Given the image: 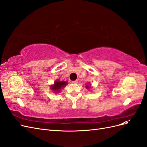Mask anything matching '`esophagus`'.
Instances as JSON below:
<instances>
[{
  "instance_id": "esophagus-1",
  "label": "esophagus",
  "mask_w": 147,
  "mask_h": 147,
  "mask_svg": "<svg viewBox=\"0 0 147 147\" xmlns=\"http://www.w3.org/2000/svg\"><path fill=\"white\" fill-rule=\"evenodd\" d=\"M73 83H78V80H75V81H73L72 82Z\"/></svg>"
}]
</instances>
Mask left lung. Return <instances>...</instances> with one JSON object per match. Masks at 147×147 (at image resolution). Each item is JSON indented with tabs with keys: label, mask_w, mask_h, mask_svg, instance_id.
I'll use <instances>...</instances> for the list:
<instances>
[{
	"label": "left lung",
	"mask_w": 147,
	"mask_h": 147,
	"mask_svg": "<svg viewBox=\"0 0 147 147\" xmlns=\"http://www.w3.org/2000/svg\"><path fill=\"white\" fill-rule=\"evenodd\" d=\"M86 88H88V86H86Z\"/></svg>",
	"instance_id": "left-lung-1"
}]
</instances>
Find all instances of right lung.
Segmentation results:
<instances>
[{
	"mask_svg": "<svg viewBox=\"0 0 147 147\" xmlns=\"http://www.w3.org/2000/svg\"><path fill=\"white\" fill-rule=\"evenodd\" d=\"M67 84L66 82H59V81H56L55 82V84L51 86L52 90L55 91L56 92H59V91L61 90V89L65 86Z\"/></svg>",
	"mask_w": 147,
	"mask_h": 147,
	"instance_id": "1",
	"label": "right lung"
}]
</instances>
